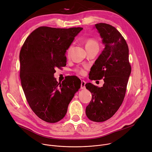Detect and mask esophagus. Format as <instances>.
<instances>
[{"label":"esophagus","instance_id":"34e87169","mask_svg":"<svg viewBox=\"0 0 152 152\" xmlns=\"http://www.w3.org/2000/svg\"><path fill=\"white\" fill-rule=\"evenodd\" d=\"M86 82L84 80H81V85H80L81 89H85L86 88Z\"/></svg>","mask_w":152,"mask_h":152}]
</instances>
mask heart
Masks as SVG:
<instances>
[{"label":"heart","instance_id":"obj_1","mask_svg":"<svg viewBox=\"0 0 152 152\" xmlns=\"http://www.w3.org/2000/svg\"><path fill=\"white\" fill-rule=\"evenodd\" d=\"M94 46H98V43L96 42V41L94 40L93 39H89L86 41V48H89V47H94ZM70 48L68 49V52L70 51ZM76 72L79 74H83L84 73V70H82L81 68H77L76 70Z\"/></svg>","mask_w":152,"mask_h":152}]
</instances>
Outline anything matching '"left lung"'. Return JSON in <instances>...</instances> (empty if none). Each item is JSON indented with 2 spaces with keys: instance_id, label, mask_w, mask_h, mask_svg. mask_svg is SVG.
Instances as JSON below:
<instances>
[{
  "instance_id": "1",
  "label": "left lung",
  "mask_w": 152,
  "mask_h": 152,
  "mask_svg": "<svg viewBox=\"0 0 152 152\" xmlns=\"http://www.w3.org/2000/svg\"><path fill=\"white\" fill-rule=\"evenodd\" d=\"M96 28L105 48L90 70L91 80L104 78L102 87L86 84L92 94L86 107L87 118L94 122H104L112 118L121 105L126 94L131 73L129 47L121 34L114 26L104 23H96Z\"/></svg>"
}]
</instances>
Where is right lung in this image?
Listing matches in <instances>:
<instances>
[{"instance_id":"1","label":"right lung","mask_w":152,"mask_h":152,"mask_svg":"<svg viewBox=\"0 0 152 152\" xmlns=\"http://www.w3.org/2000/svg\"><path fill=\"white\" fill-rule=\"evenodd\" d=\"M82 30L40 26L26 38L20 50L22 87L34 113L45 122L55 123L63 119L80 87L77 77L58 83L54 74L55 68L66 65V50Z\"/></svg>"}]
</instances>
